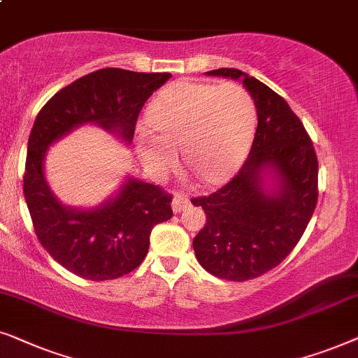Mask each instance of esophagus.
Returning a JSON list of instances; mask_svg holds the SVG:
<instances>
[{"instance_id":"34e87169","label":"esophagus","mask_w":358,"mask_h":358,"mask_svg":"<svg viewBox=\"0 0 358 358\" xmlns=\"http://www.w3.org/2000/svg\"><path fill=\"white\" fill-rule=\"evenodd\" d=\"M189 206V199L185 196V194H176L171 201V208H173V213H182L185 208Z\"/></svg>"}]
</instances>
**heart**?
<instances>
[{"instance_id":"obj_1","label":"heart","mask_w":358,"mask_h":358,"mask_svg":"<svg viewBox=\"0 0 358 358\" xmlns=\"http://www.w3.org/2000/svg\"><path fill=\"white\" fill-rule=\"evenodd\" d=\"M255 122V101L241 85L180 80L152 101L149 124L157 136L137 131V154L152 175L165 176L185 150L188 169L203 183L219 185L244 162Z\"/></svg>"}]
</instances>
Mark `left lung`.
<instances>
[{
  "mask_svg": "<svg viewBox=\"0 0 358 358\" xmlns=\"http://www.w3.org/2000/svg\"><path fill=\"white\" fill-rule=\"evenodd\" d=\"M208 75L241 78L254 98L259 122L234 178L209 196L192 198L206 213L193 249L211 275L245 282L282 264L306 231L317 203V157L303 122L278 93L237 69ZM265 173L279 180L271 194L263 188Z\"/></svg>",
  "mask_w": 358,
  "mask_h": 358,
  "instance_id": "1",
  "label": "left lung"
}]
</instances>
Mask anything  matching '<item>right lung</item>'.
Here are the masks:
<instances>
[{
  "label": "right lung",
  "mask_w": 358,
  "mask_h": 358,
  "mask_svg": "<svg viewBox=\"0 0 358 358\" xmlns=\"http://www.w3.org/2000/svg\"><path fill=\"white\" fill-rule=\"evenodd\" d=\"M170 76L101 69L66 85L37 114L27 142L24 198L42 247L76 276L104 282L136 270L149 252L152 229L173 216V196L159 185L129 178L99 208H66L44 178L47 147L85 122L131 144L142 106Z\"/></svg>",
  "instance_id": "1"
}]
</instances>
